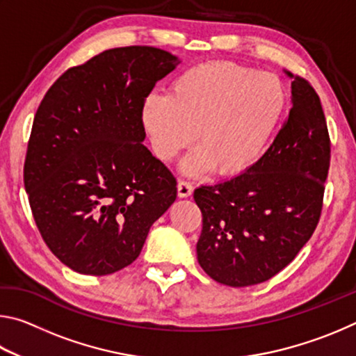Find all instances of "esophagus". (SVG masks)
<instances>
[{"label": "esophagus", "mask_w": 356, "mask_h": 356, "mask_svg": "<svg viewBox=\"0 0 356 356\" xmlns=\"http://www.w3.org/2000/svg\"><path fill=\"white\" fill-rule=\"evenodd\" d=\"M193 193V185L188 180H179L177 184V195L179 197H188Z\"/></svg>", "instance_id": "esophagus-1"}]
</instances>
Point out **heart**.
Returning a JSON list of instances; mask_svg holds the SVG:
<instances>
[{
  "label": "heart",
  "mask_w": 356,
  "mask_h": 356,
  "mask_svg": "<svg viewBox=\"0 0 356 356\" xmlns=\"http://www.w3.org/2000/svg\"><path fill=\"white\" fill-rule=\"evenodd\" d=\"M284 105V88L275 75L212 61L186 69L170 94H150L141 119L160 160H174L197 136L200 147L184 160L182 170L201 174L213 168L234 176L261 156Z\"/></svg>",
  "instance_id": "obj_1"
}]
</instances>
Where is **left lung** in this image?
Wrapping results in <instances>:
<instances>
[{
  "mask_svg": "<svg viewBox=\"0 0 356 356\" xmlns=\"http://www.w3.org/2000/svg\"><path fill=\"white\" fill-rule=\"evenodd\" d=\"M287 75L292 108L267 152L245 172L193 195L202 213L197 262L225 286H254L280 273L321 220L331 159L327 120L309 81Z\"/></svg>",
  "mask_w": 356,
  "mask_h": 356,
  "instance_id": "8db88e82",
  "label": "left lung"
}]
</instances>
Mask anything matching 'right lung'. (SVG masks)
<instances>
[{"label":"right lung","instance_id":"right-lung-1","mask_svg":"<svg viewBox=\"0 0 356 356\" xmlns=\"http://www.w3.org/2000/svg\"><path fill=\"white\" fill-rule=\"evenodd\" d=\"M179 63L155 47L111 48L65 70L40 102L23 182L44 242L78 273L127 267L176 201V177L143 144L141 110Z\"/></svg>","mask_w":356,"mask_h":356}]
</instances>
